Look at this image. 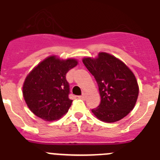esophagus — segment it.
Segmentation results:
<instances>
[{
    "label": "esophagus",
    "instance_id": "esophagus-1",
    "mask_svg": "<svg viewBox=\"0 0 160 160\" xmlns=\"http://www.w3.org/2000/svg\"><path fill=\"white\" fill-rule=\"evenodd\" d=\"M78 98L79 99H82V100H84L85 98H86V95H85V93H83L81 96H78Z\"/></svg>",
    "mask_w": 160,
    "mask_h": 160
}]
</instances>
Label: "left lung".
<instances>
[{
  "label": "left lung",
  "mask_w": 160,
  "mask_h": 160,
  "mask_svg": "<svg viewBox=\"0 0 160 160\" xmlns=\"http://www.w3.org/2000/svg\"><path fill=\"white\" fill-rule=\"evenodd\" d=\"M84 65L98 85L101 103L92 112L100 121H118L128 115L137 103L139 86L131 70L110 54L100 52L95 58L86 57Z\"/></svg>",
  "instance_id": "1"
}]
</instances>
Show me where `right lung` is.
I'll return each instance as SVG.
<instances>
[{
    "mask_svg": "<svg viewBox=\"0 0 160 160\" xmlns=\"http://www.w3.org/2000/svg\"><path fill=\"white\" fill-rule=\"evenodd\" d=\"M78 65L75 58L60 59L55 55L39 62L26 77L23 96L31 111L48 121L58 120L68 112L72 100L66 74Z\"/></svg>",
    "mask_w": 160,
    "mask_h": 160,
    "instance_id": "1",
    "label": "right lung"
}]
</instances>
